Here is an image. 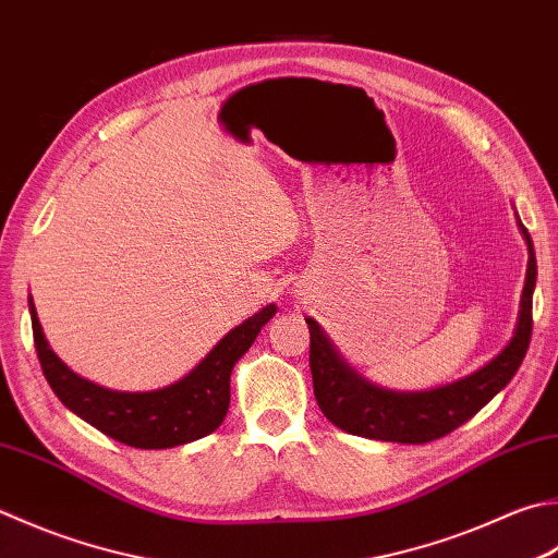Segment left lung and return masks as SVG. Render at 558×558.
Listing matches in <instances>:
<instances>
[{"label": "left lung", "mask_w": 558, "mask_h": 558, "mask_svg": "<svg viewBox=\"0 0 558 558\" xmlns=\"http://www.w3.org/2000/svg\"><path fill=\"white\" fill-rule=\"evenodd\" d=\"M518 227L527 242V272L522 288L518 324L510 343L494 360L457 381L425 391H395L377 387L357 375L336 351L331 338L307 316L310 324V367L314 397L326 418L336 428L369 440L423 445L438 440L482 411L500 389L508 387L530 348L532 336V292L537 286V258L530 232Z\"/></svg>", "instance_id": "8db88e82"}]
</instances>
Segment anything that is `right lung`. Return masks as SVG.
I'll use <instances>...</instances> for the list:
<instances>
[{"mask_svg": "<svg viewBox=\"0 0 558 558\" xmlns=\"http://www.w3.org/2000/svg\"><path fill=\"white\" fill-rule=\"evenodd\" d=\"M28 312L43 375L64 407L118 442L140 447V450H167V447L201 440L220 428L229 409L232 369L278 307L268 304L258 314L248 316L189 375L169 387L151 391L106 389L72 373L50 348L31 298Z\"/></svg>", "mask_w": 558, "mask_h": 558, "instance_id": "right-lung-1", "label": "right lung"}]
</instances>
